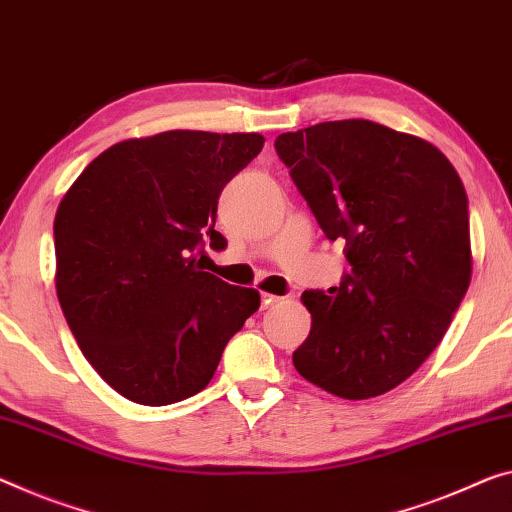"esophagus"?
Wrapping results in <instances>:
<instances>
[{"label":"esophagus","instance_id":"34e87169","mask_svg":"<svg viewBox=\"0 0 512 512\" xmlns=\"http://www.w3.org/2000/svg\"><path fill=\"white\" fill-rule=\"evenodd\" d=\"M281 297H277V295H270V293H261V306L263 309H267V306H272L274 302H279Z\"/></svg>","mask_w":512,"mask_h":512}]
</instances>
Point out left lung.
Returning a JSON list of instances; mask_svg holds the SVG:
<instances>
[{"label": "left lung", "mask_w": 512, "mask_h": 512, "mask_svg": "<svg viewBox=\"0 0 512 512\" xmlns=\"http://www.w3.org/2000/svg\"><path fill=\"white\" fill-rule=\"evenodd\" d=\"M329 240H345L341 286L304 290V380L366 400L405 382L442 341L471 281L465 185L430 144L348 119L274 141Z\"/></svg>", "instance_id": "8db88e82"}]
</instances>
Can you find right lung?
I'll return each instance as SVG.
<instances>
[{
	"label": "right lung",
	"mask_w": 512,
	"mask_h": 512,
	"mask_svg": "<svg viewBox=\"0 0 512 512\" xmlns=\"http://www.w3.org/2000/svg\"><path fill=\"white\" fill-rule=\"evenodd\" d=\"M263 144L258 132L125 139L61 199V311L86 361L132 403L171 405L206 389L226 343L261 306L258 290L203 272V249L224 247L217 199Z\"/></svg>",
	"instance_id": "right-lung-1"
}]
</instances>
